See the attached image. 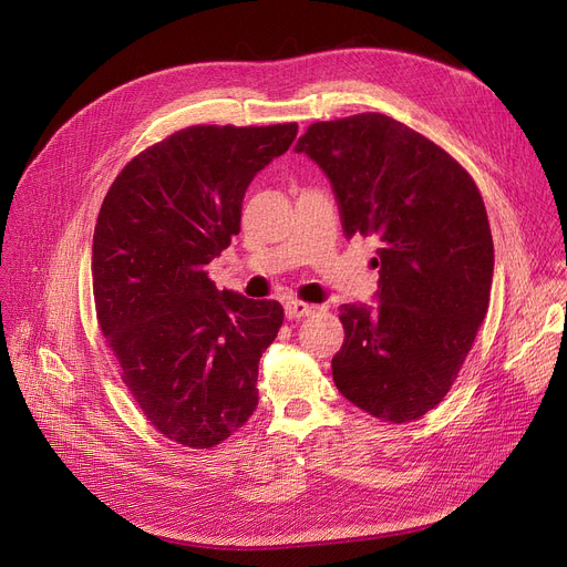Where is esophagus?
I'll return each instance as SVG.
<instances>
[{
	"label": "esophagus",
	"instance_id": "obj_1",
	"mask_svg": "<svg viewBox=\"0 0 567 567\" xmlns=\"http://www.w3.org/2000/svg\"><path fill=\"white\" fill-rule=\"evenodd\" d=\"M285 312H287V319H303V317L321 312V308L315 303H303V300H289V303L285 306Z\"/></svg>",
	"mask_w": 567,
	"mask_h": 567
}]
</instances>
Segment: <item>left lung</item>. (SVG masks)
<instances>
[{
    "mask_svg": "<svg viewBox=\"0 0 567 567\" xmlns=\"http://www.w3.org/2000/svg\"><path fill=\"white\" fill-rule=\"evenodd\" d=\"M330 177L349 239L379 244L375 308L342 306L332 381L371 417H424L458 379L487 312L495 246L472 175L383 113L312 123L298 138Z\"/></svg>",
    "mask_w": 567,
    "mask_h": 567,
    "instance_id": "8db88e82",
    "label": "left lung"
}]
</instances>
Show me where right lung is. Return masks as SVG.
<instances>
[{"instance_id": "1", "label": "right lung", "mask_w": 567, "mask_h": 567, "mask_svg": "<svg viewBox=\"0 0 567 567\" xmlns=\"http://www.w3.org/2000/svg\"><path fill=\"white\" fill-rule=\"evenodd\" d=\"M296 132V123L184 127L138 153L102 200L97 323L143 417L175 444L212 449L257 408V364L282 306L218 291L205 267L239 235L250 179Z\"/></svg>"}]
</instances>
